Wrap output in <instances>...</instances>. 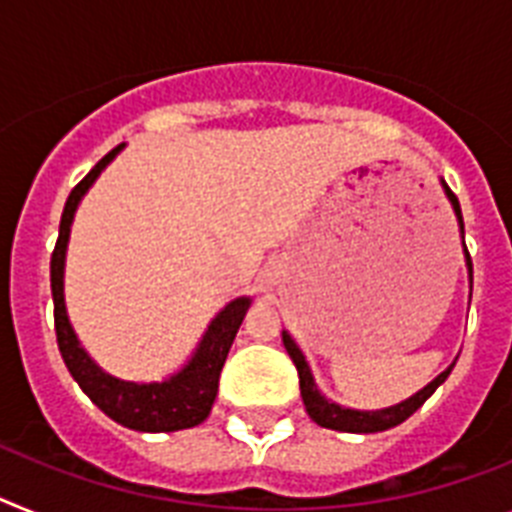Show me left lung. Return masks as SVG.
Returning a JSON list of instances; mask_svg holds the SVG:
<instances>
[{
	"label": "left lung",
	"mask_w": 512,
	"mask_h": 512,
	"mask_svg": "<svg viewBox=\"0 0 512 512\" xmlns=\"http://www.w3.org/2000/svg\"><path fill=\"white\" fill-rule=\"evenodd\" d=\"M442 190L448 195L450 205H453L455 221H458V231H461V244H463V257H466V268H468V283H474V268H471V257H468L466 249V236H463V216H461V205H458V197L450 192V187L442 182ZM283 346L289 351L291 362L296 364V372H299V390H302V401L304 409H307L309 419L315 424L325 429H336V432H351V435H372V432H385L390 427H398L401 422H406L411 414H414L424 401H427L429 395L435 393L440 388L442 382L448 380L450 369L455 364H450L445 372L435 377L432 382H427L422 390H416L411 398L406 401L395 403V406H388V409H375V411H359V409H349V406H341V403L330 401L325 395L320 393L317 388L315 377H312V369L307 364V356L302 354V349L296 346L294 338L289 336V330H283Z\"/></svg>",
	"instance_id": "left-lung-1"
}]
</instances>
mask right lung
<instances>
[{
	"label": "right lung",
	"mask_w": 512,
	"mask_h": 512,
	"mask_svg": "<svg viewBox=\"0 0 512 512\" xmlns=\"http://www.w3.org/2000/svg\"><path fill=\"white\" fill-rule=\"evenodd\" d=\"M124 150V143L111 150L109 156L88 171L83 182L77 184L64 203L62 223H59V239L51 255V296H54V328L62 359L70 369V375L83 388L90 401L96 403L103 414L117 424L135 432H176L190 429L208 419L213 401L218 393V377L223 362L229 356L236 330L247 315L252 296H236L231 299L205 328L203 338L195 346L192 356L182 369H176L161 382H132L109 375L96 364V359L83 349V343L72 328L67 304H64V260H67V244H70L72 221H75L77 205L96 184L101 171Z\"/></svg>",
	"instance_id": "right-lung-1"
}]
</instances>
